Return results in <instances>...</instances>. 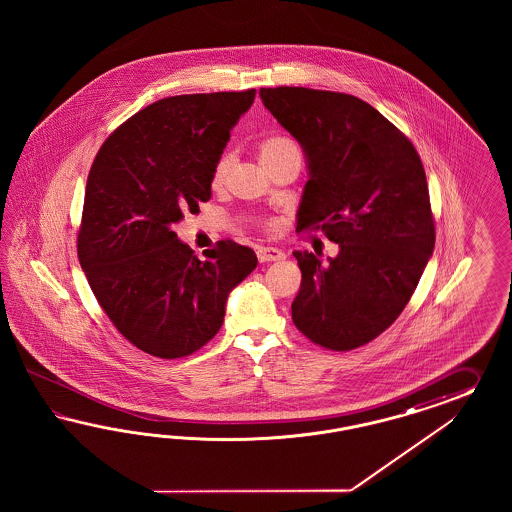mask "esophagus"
Instances as JSON below:
<instances>
[{
	"label": "esophagus",
	"mask_w": 512,
	"mask_h": 512,
	"mask_svg": "<svg viewBox=\"0 0 512 512\" xmlns=\"http://www.w3.org/2000/svg\"><path fill=\"white\" fill-rule=\"evenodd\" d=\"M257 259L261 263H272V261L285 259V253L278 248H259L257 249Z\"/></svg>",
	"instance_id": "esophagus-1"
}]
</instances>
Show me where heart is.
<instances>
[{"label": "heart", "instance_id": "heart-1", "mask_svg": "<svg viewBox=\"0 0 512 512\" xmlns=\"http://www.w3.org/2000/svg\"><path fill=\"white\" fill-rule=\"evenodd\" d=\"M289 152H298V146H296L295 140L289 139V137H283V135H276V137H268V139L261 142L259 146V157H261V163H270L274 159H278L281 155L289 154ZM233 167V155L223 154L217 159L216 167L212 172V184L214 186H221L227 178V174L231 172Z\"/></svg>", "mask_w": 512, "mask_h": 512}]
</instances>
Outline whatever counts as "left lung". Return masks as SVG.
<instances>
[{
    "mask_svg": "<svg viewBox=\"0 0 512 512\" xmlns=\"http://www.w3.org/2000/svg\"><path fill=\"white\" fill-rule=\"evenodd\" d=\"M259 95L306 155L298 229H321L340 246L328 263L293 253L302 272L293 321L321 347L357 349L398 319L434 253L422 161L400 129L355 95L289 86Z\"/></svg>",
    "mask_w": 512,
    "mask_h": 512,
    "instance_id": "1",
    "label": "left lung"
}]
</instances>
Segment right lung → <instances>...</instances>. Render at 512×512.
Returning <instances> with one entry per match:
<instances>
[{"instance_id": "add662e5", "label": "right lung", "mask_w": 512, "mask_h": 512, "mask_svg": "<svg viewBox=\"0 0 512 512\" xmlns=\"http://www.w3.org/2000/svg\"><path fill=\"white\" fill-rule=\"evenodd\" d=\"M255 90L155 101L120 125L93 159L78 261L125 340L159 358L187 357L223 325L227 298L257 266L223 240L197 259L172 225L212 197V172Z\"/></svg>"}]
</instances>
